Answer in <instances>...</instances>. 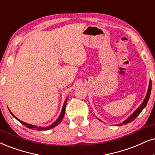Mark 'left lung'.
<instances>
[{
    "label": "left lung",
    "instance_id": "1",
    "mask_svg": "<svg viewBox=\"0 0 155 155\" xmlns=\"http://www.w3.org/2000/svg\"><path fill=\"white\" fill-rule=\"evenodd\" d=\"M151 89H152V81H151V80H150V83H149L148 90H147V94L145 96V98H144V101H142V103L141 104V105L138 107L137 109H136V110L134 111V112L132 114L130 115V117H128V118H127V119H125L124 121H122V122L120 123V124H117V126H122L123 124H128V123H130L131 121H132L133 120H134V119H135L137 118V117H138V115L141 113V111H142L143 109L145 108L146 105L147 104L148 100H149V99H150V97ZM98 119L101 121V119Z\"/></svg>",
    "mask_w": 155,
    "mask_h": 155
}]
</instances>
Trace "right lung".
Returning a JSON list of instances; mask_svg holds the SVG:
<instances>
[{
	"instance_id": "obj_1",
	"label": "right lung",
	"mask_w": 155,
	"mask_h": 155,
	"mask_svg": "<svg viewBox=\"0 0 155 155\" xmlns=\"http://www.w3.org/2000/svg\"><path fill=\"white\" fill-rule=\"evenodd\" d=\"M67 99L68 97L66 98V99L65 100V101H64V105H63V107H62V109H61V114L59 115V117H58V118L56 119V121H54V123H53L52 124H51L50 126L48 127H38L36 126H35V125H32V124H28V123H25V122H23V121H21L20 119H18L15 116L14 114H13V113L11 112V111H10V112H11V114H12V116L13 117H15V119H17L18 121H19L23 125H24L25 127H26L27 128H29V129H32V130H38V131H41V130H50V129H52L53 127H56L57 125H58L61 123V121H62V119H63L64 115H65V109H66V102H67Z\"/></svg>"
}]
</instances>
